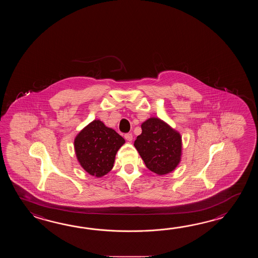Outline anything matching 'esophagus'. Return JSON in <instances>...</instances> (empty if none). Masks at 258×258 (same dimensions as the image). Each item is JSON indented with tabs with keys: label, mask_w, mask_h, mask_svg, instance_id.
<instances>
[{
	"label": "esophagus",
	"mask_w": 258,
	"mask_h": 258,
	"mask_svg": "<svg viewBox=\"0 0 258 258\" xmlns=\"http://www.w3.org/2000/svg\"><path fill=\"white\" fill-rule=\"evenodd\" d=\"M124 138L126 139L127 141H129V142H132V141H133V138H134V137H133V135L129 133V134H125V135H124Z\"/></svg>",
	"instance_id": "1"
}]
</instances>
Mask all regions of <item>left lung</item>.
Masks as SVG:
<instances>
[{"instance_id":"8db88e82","label":"left lung","mask_w":258,"mask_h":258,"mask_svg":"<svg viewBox=\"0 0 258 258\" xmlns=\"http://www.w3.org/2000/svg\"><path fill=\"white\" fill-rule=\"evenodd\" d=\"M141 128L134 146L148 170L158 175L175 170L181 159V134L157 117L144 121Z\"/></svg>"}]
</instances>
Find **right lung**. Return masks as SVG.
Wrapping results in <instances>:
<instances>
[{
	"instance_id": "obj_1",
	"label": "right lung",
	"mask_w": 258,
	"mask_h": 258,
	"mask_svg": "<svg viewBox=\"0 0 258 258\" xmlns=\"http://www.w3.org/2000/svg\"><path fill=\"white\" fill-rule=\"evenodd\" d=\"M125 140L100 120H94L77 134L74 141L79 164L90 175L100 178L113 168L117 151Z\"/></svg>"
}]
</instances>
